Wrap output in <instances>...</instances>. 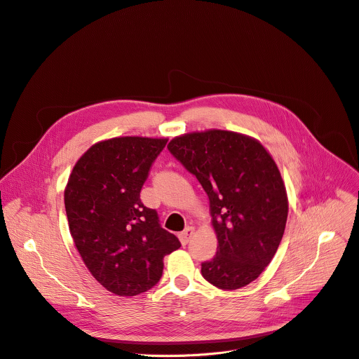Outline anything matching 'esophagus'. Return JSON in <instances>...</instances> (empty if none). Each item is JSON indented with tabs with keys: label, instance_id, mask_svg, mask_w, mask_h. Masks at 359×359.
I'll use <instances>...</instances> for the list:
<instances>
[{
	"label": "esophagus",
	"instance_id": "esophagus-1",
	"mask_svg": "<svg viewBox=\"0 0 359 359\" xmlns=\"http://www.w3.org/2000/svg\"><path fill=\"white\" fill-rule=\"evenodd\" d=\"M192 236H194V229H192V227H187L178 237H180V240H181L182 245H185V244H188V241L191 240Z\"/></svg>",
	"mask_w": 359,
	"mask_h": 359
}]
</instances>
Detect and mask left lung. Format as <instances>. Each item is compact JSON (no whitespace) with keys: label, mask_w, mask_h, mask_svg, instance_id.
<instances>
[{"label":"left lung","mask_w":359,"mask_h":359,"mask_svg":"<svg viewBox=\"0 0 359 359\" xmlns=\"http://www.w3.org/2000/svg\"><path fill=\"white\" fill-rule=\"evenodd\" d=\"M168 151L210 200L218 245L201 263L204 279L224 290L252 283L278 252L286 227L289 205L278 165L253 137L218 129L174 137Z\"/></svg>","instance_id":"left-lung-1"}]
</instances>
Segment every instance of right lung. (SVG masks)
<instances>
[{
    "label": "right lung",
    "instance_id": "right-lung-1",
    "mask_svg": "<svg viewBox=\"0 0 359 359\" xmlns=\"http://www.w3.org/2000/svg\"><path fill=\"white\" fill-rule=\"evenodd\" d=\"M167 140L114 137L89 148L69 177L65 207L76 249L109 292L136 296L154 287L163 257L180 240L141 201L156 156Z\"/></svg>",
    "mask_w": 359,
    "mask_h": 359
}]
</instances>
